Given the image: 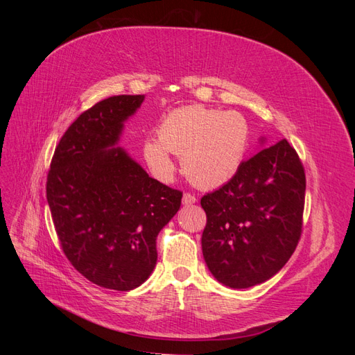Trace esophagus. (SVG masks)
I'll use <instances>...</instances> for the list:
<instances>
[{
	"label": "esophagus",
	"mask_w": 355,
	"mask_h": 355,
	"mask_svg": "<svg viewBox=\"0 0 355 355\" xmlns=\"http://www.w3.org/2000/svg\"><path fill=\"white\" fill-rule=\"evenodd\" d=\"M194 202H197V198L192 196V194H184V197H182V204H184V206H191V204H194Z\"/></svg>",
	"instance_id": "1"
}]
</instances>
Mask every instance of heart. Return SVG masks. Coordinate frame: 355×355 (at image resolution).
<instances>
[{
  "label": "heart",
  "mask_w": 355,
  "mask_h": 355,
  "mask_svg": "<svg viewBox=\"0 0 355 355\" xmlns=\"http://www.w3.org/2000/svg\"><path fill=\"white\" fill-rule=\"evenodd\" d=\"M250 139L252 128L243 114L191 105L167 114L158 125V141L146 139L142 153L159 179L175 171L171 153L182 157V168L192 184L216 188L239 173Z\"/></svg>",
  "instance_id": "1"
}]
</instances>
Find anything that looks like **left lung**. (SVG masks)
<instances>
[{"mask_svg":"<svg viewBox=\"0 0 355 355\" xmlns=\"http://www.w3.org/2000/svg\"><path fill=\"white\" fill-rule=\"evenodd\" d=\"M245 159L239 173L201 198V249L209 271L231 288L270 280L293 254L302 231L305 171L283 139Z\"/></svg>","mask_w":355,"mask_h":355,"instance_id":"1","label":"left lung"}]
</instances>
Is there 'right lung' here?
I'll list each match as a JSON object with an SVG mask.
<instances>
[{
    "instance_id": "obj_1",
    "label": "right lung",
    "mask_w": 355,
    "mask_h": 355,
    "mask_svg": "<svg viewBox=\"0 0 355 355\" xmlns=\"http://www.w3.org/2000/svg\"><path fill=\"white\" fill-rule=\"evenodd\" d=\"M144 94L112 96L62 136L47 176V201L63 253L89 282L127 292L157 263V235L182 192L149 176L120 141Z\"/></svg>"
}]
</instances>
